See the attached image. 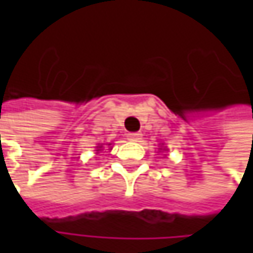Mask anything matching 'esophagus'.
<instances>
[{"instance_id": "obj_1", "label": "esophagus", "mask_w": 253, "mask_h": 253, "mask_svg": "<svg viewBox=\"0 0 253 253\" xmlns=\"http://www.w3.org/2000/svg\"><path fill=\"white\" fill-rule=\"evenodd\" d=\"M127 139H128V140H133V142H139V140L142 139V133H139V131H131V133L127 134Z\"/></svg>"}]
</instances>
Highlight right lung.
I'll return each mask as SVG.
<instances>
[{"instance_id": "1", "label": "right lung", "mask_w": 253, "mask_h": 253, "mask_svg": "<svg viewBox=\"0 0 253 253\" xmlns=\"http://www.w3.org/2000/svg\"><path fill=\"white\" fill-rule=\"evenodd\" d=\"M99 148H101V146H99Z\"/></svg>"}]
</instances>
